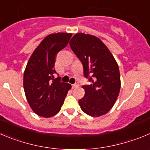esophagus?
<instances>
[{
    "instance_id": "esophagus-1",
    "label": "esophagus",
    "mask_w": 150,
    "mask_h": 150,
    "mask_svg": "<svg viewBox=\"0 0 150 150\" xmlns=\"http://www.w3.org/2000/svg\"><path fill=\"white\" fill-rule=\"evenodd\" d=\"M78 84H74V85H72V88H77L78 87Z\"/></svg>"
}]
</instances>
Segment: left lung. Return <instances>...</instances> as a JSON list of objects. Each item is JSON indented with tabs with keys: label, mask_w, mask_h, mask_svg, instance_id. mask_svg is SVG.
Instances as JSON below:
<instances>
[{
	"label": "left lung",
	"mask_w": 150,
	"mask_h": 150,
	"mask_svg": "<svg viewBox=\"0 0 150 150\" xmlns=\"http://www.w3.org/2000/svg\"><path fill=\"white\" fill-rule=\"evenodd\" d=\"M70 46L83 65L91 85L82 86L85 96L79 100L81 109L91 117L106 114L115 103L120 89L119 67L100 38L85 33L74 35Z\"/></svg>",
	"instance_id": "1"
}]
</instances>
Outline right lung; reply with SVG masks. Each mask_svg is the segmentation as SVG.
<instances>
[{
  "instance_id": "add662e5",
  "label": "right lung",
  "mask_w": 150,
  "mask_h": 150,
  "mask_svg": "<svg viewBox=\"0 0 150 150\" xmlns=\"http://www.w3.org/2000/svg\"><path fill=\"white\" fill-rule=\"evenodd\" d=\"M71 33L50 34L37 47L27 62L24 74V88L27 100L35 114L50 117L58 113L68 91L69 83L62 82L53 74L56 55L65 47Z\"/></svg>"
}]
</instances>
